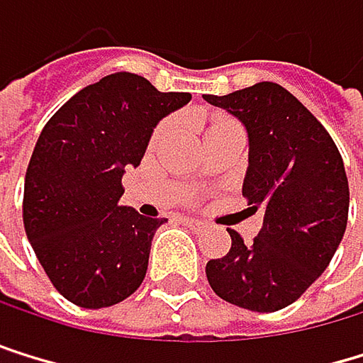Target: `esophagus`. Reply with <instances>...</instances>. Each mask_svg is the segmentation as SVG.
<instances>
[{"label": "esophagus", "instance_id": "esophagus-1", "mask_svg": "<svg viewBox=\"0 0 363 363\" xmlns=\"http://www.w3.org/2000/svg\"><path fill=\"white\" fill-rule=\"evenodd\" d=\"M183 222H185V226H189V228H194V230H202V228L206 226L204 222H200V220H194V218H185Z\"/></svg>", "mask_w": 363, "mask_h": 363}]
</instances>
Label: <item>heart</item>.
I'll use <instances>...</instances> for the list:
<instances>
[{
    "mask_svg": "<svg viewBox=\"0 0 363 363\" xmlns=\"http://www.w3.org/2000/svg\"><path fill=\"white\" fill-rule=\"evenodd\" d=\"M222 123H230V119L220 117V119H216V121L211 123V128H213V126H222ZM165 133H167V123H161V126L157 128V133H155V141H161V139L165 137Z\"/></svg>",
    "mask_w": 363,
    "mask_h": 363,
    "instance_id": "heart-1",
    "label": "heart"
}]
</instances>
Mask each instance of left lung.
<instances>
[{"instance_id": "1", "label": "left lung", "mask_w": 363, "mask_h": 363, "mask_svg": "<svg viewBox=\"0 0 363 363\" xmlns=\"http://www.w3.org/2000/svg\"><path fill=\"white\" fill-rule=\"evenodd\" d=\"M204 100L246 126L250 155L242 194L250 208H263L252 244L228 230L230 250L206 263L208 285L230 305L279 311L327 270L344 237L351 198L342 155L323 123L277 82Z\"/></svg>"}]
</instances>
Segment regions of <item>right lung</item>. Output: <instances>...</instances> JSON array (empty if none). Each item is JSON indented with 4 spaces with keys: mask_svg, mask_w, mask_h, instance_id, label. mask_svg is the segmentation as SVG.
<instances>
[{
    "mask_svg": "<svg viewBox=\"0 0 363 363\" xmlns=\"http://www.w3.org/2000/svg\"><path fill=\"white\" fill-rule=\"evenodd\" d=\"M189 100L119 72L78 91L45 123L26 172L23 226L69 303L111 307L143 283L152 237L167 220L119 206L121 174L141 163L157 123Z\"/></svg>",
    "mask_w": 363,
    "mask_h": 363,
    "instance_id": "add662e5",
    "label": "right lung"
}]
</instances>
